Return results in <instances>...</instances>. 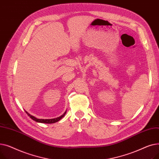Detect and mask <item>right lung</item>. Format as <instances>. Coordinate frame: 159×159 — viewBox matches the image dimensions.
<instances>
[{"mask_svg":"<svg viewBox=\"0 0 159 159\" xmlns=\"http://www.w3.org/2000/svg\"><path fill=\"white\" fill-rule=\"evenodd\" d=\"M26 113H27V115L30 116V117L33 119V120H35L37 122H41V123H46V124H52V123H55V122H57L58 121H59L61 119H62V117H64L66 111L62 115H61V116H59V117H57V118H55V119H37L36 117H35V116H33L32 115H31L30 114H29L27 111H26Z\"/></svg>","mask_w":159,"mask_h":159,"instance_id":"obj_1","label":"right lung"}]
</instances>
